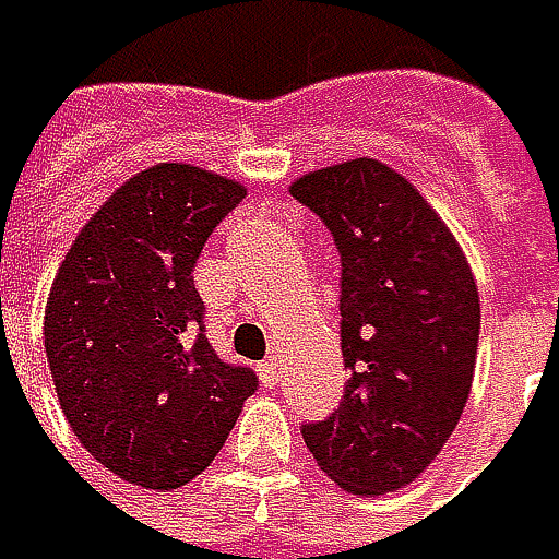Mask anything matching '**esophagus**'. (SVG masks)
<instances>
[{
    "mask_svg": "<svg viewBox=\"0 0 559 559\" xmlns=\"http://www.w3.org/2000/svg\"><path fill=\"white\" fill-rule=\"evenodd\" d=\"M259 379H262V385H265V389H275V385L281 382L278 359H265V362L259 366Z\"/></svg>",
    "mask_w": 559,
    "mask_h": 559,
    "instance_id": "34e87169",
    "label": "esophagus"
}]
</instances>
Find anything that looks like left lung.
<instances>
[{
    "instance_id": "8db88e82",
    "label": "left lung",
    "mask_w": 559,
    "mask_h": 559,
    "mask_svg": "<svg viewBox=\"0 0 559 559\" xmlns=\"http://www.w3.org/2000/svg\"><path fill=\"white\" fill-rule=\"evenodd\" d=\"M340 249L349 369L330 420L304 424L317 466L359 499L411 486L447 447L476 376L479 287L420 190L376 158L290 183Z\"/></svg>"
}]
</instances>
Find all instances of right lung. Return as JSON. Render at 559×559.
<instances>
[{"mask_svg": "<svg viewBox=\"0 0 559 559\" xmlns=\"http://www.w3.org/2000/svg\"><path fill=\"white\" fill-rule=\"evenodd\" d=\"M239 180L183 162L139 170L70 242L45 307L57 401L76 440L119 479L180 489L223 450L255 372L203 336L193 265Z\"/></svg>", "mask_w": 559, "mask_h": 559, "instance_id": "right-lung-1", "label": "right lung"}]
</instances>
